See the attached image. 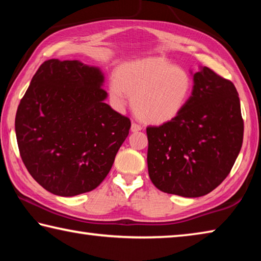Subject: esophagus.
Returning <instances> with one entry per match:
<instances>
[{"mask_svg": "<svg viewBox=\"0 0 261 261\" xmlns=\"http://www.w3.org/2000/svg\"><path fill=\"white\" fill-rule=\"evenodd\" d=\"M140 130H143V126L139 125V124H137V123H135V122H132V124H131V131H132V132H138V131H140Z\"/></svg>", "mask_w": 261, "mask_h": 261, "instance_id": "34e87169", "label": "esophagus"}]
</instances>
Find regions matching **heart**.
<instances>
[{"mask_svg":"<svg viewBox=\"0 0 261 261\" xmlns=\"http://www.w3.org/2000/svg\"><path fill=\"white\" fill-rule=\"evenodd\" d=\"M190 73L165 60L151 57L121 65L110 77L108 93L115 108L130 102L137 116L145 122L165 123L182 112L192 93Z\"/></svg>","mask_w":261,"mask_h":261,"instance_id":"1","label":"heart"}]
</instances>
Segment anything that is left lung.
Segmentation results:
<instances>
[{"mask_svg":"<svg viewBox=\"0 0 261 261\" xmlns=\"http://www.w3.org/2000/svg\"><path fill=\"white\" fill-rule=\"evenodd\" d=\"M146 132L152 183L166 193L205 196L230 173L243 144L244 123L235 85L201 67L193 73L192 93L182 112Z\"/></svg>","mask_w":261,"mask_h":261,"instance_id":"8db88e82","label":"left lung"}]
</instances>
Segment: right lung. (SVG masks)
<instances>
[{"label": "right lung", "instance_id": "1", "mask_svg": "<svg viewBox=\"0 0 261 261\" xmlns=\"http://www.w3.org/2000/svg\"><path fill=\"white\" fill-rule=\"evenodd\" d=\"M98 67L48 60L20 100L15 130L31 176L47 191L73 197L106 178L131 122L105 102Z\"/></svg>", "mask_w": 261, "mask_h": 261}]
</instances>
